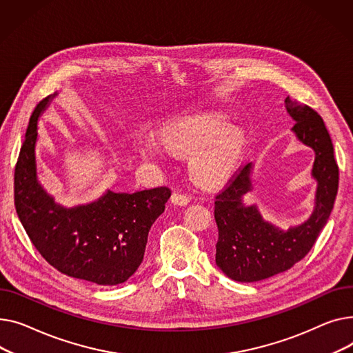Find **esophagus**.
<instances>
[{"instance_id":"1","label":"esophagus","mask_w":353,"mask_h":353,"mask_svg":"<svg viewBox=\"0 0 353 353\" xmlns=\"http://www.w3.org/2000/svg\"><path fill=\"white\" fill-rule=\"evenodd\" d=\"M171 202L174 205H179V206H183L190 202V196L186 194H182V192H174L172 196H171Z\"/></svg>"}]
</instances>
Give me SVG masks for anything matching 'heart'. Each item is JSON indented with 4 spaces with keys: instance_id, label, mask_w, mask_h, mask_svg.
I'll use <instances>...</instances> for the list:
<instances>
[{
    "instance_id": "heart-1",
    "label": "heart",
    "mask_w": 353,
    "mask_h": 353,
    "mask_svg": "<svg viewBox=\"0 0 353 353\" xmlns=\"http://www.w3.org/2000/svg\"><path fill=\"white\" fill-rule=\"evenodd\" d=\"M162 141L143 138L138 143L141 157L162 163L171 152L192 155L191 172L205 186H215L234 172L245 145L243 131L228 127V118L218 112L196 114L175 121L162 131Z\"/></svg>"
}]
</instances>
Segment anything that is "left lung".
Instances as JSON below:
<instances>
[{
  "label": "left lung",
  "mask_w": 353,
  "mask_h": 353,
  "mask_svg": "<svg viewBox=\"0 0 353 353\" xmlns=\"http://www.w3.org/2000/svg\"><path fill=\"white\" fill-rule=\"evenodd\" d=\"M285 103L295 121L294 134L315 151V208L303 223L279 230L261 216L256 205L243 203L245 194L252 191V163L241 168L215 196L214 211L218 225L215 262L228 278L238 282H256L291 269L312 250L334 210L339 168L325 122L316 111L289 97Z\"/></svg>",
  "instance_id": "8db88e82"
}]
</instances>
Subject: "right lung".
<instances>
[{
	"mask_svg": "<svg viewBox=\"0 0 353 353\" xmlns=\"http://www.w3.org/2000/svg\"><path fill=\"white\" fill-rule=\"evenodd\" d=\"M55 97L41 101L30 118L14 174L17 215L37 251L61 274L102 286L123 283L141 265L148 232L171 190H108L87 205L57 203L38 181L35 162L38 118Z\"/></svg>",
	"mask_w": 353,
	"mask_h": 353,
	"instance_id": "right-lung-1",
	"label": "right lung"
}]
</instances>
